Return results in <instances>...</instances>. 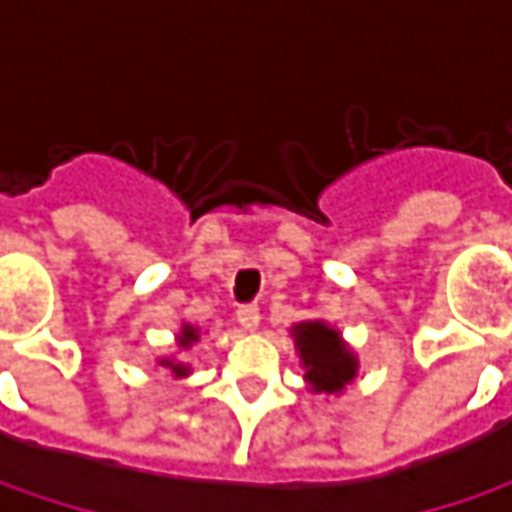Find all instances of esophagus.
Listing matches in <instances>:
<instances>
[{
	"label": "esophagus",
	"instance_id": "34e87169",
	"mask_svg": "<svg viewBox=\"0 0 512 512\" xmlns=\"http://www.w3.org/2000/svg\"><path fill=\"white\" fill-rule=\"evenodd\" d=\"M236 322L242 325V330H256L259 327V305H239L236 310Z\"/></svg>",
	"mask_w": 512,
	"mask_h": 512
}]
</instances>
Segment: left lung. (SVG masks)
<instances>
[{
    "instance_id": "8db88e82",
    "label": "left lung",
    "mask_w": 512,
    "mask_h": 512,
    "mask_svg": "<svg viewBox=\"0 0 512 512\" xmlns=\"http://www.w3.org/2000/svg\"><path fill=\"white\" fill-rule=\"evenodd\" d=\"M293 342L305 367V379L316 393H342L356 379L359 362L342 342V333L325 322H302L293 327Z\"/></svg>"
}]
</instances>
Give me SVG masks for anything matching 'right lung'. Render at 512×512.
<instances>
[{
    "label": "right lung",
    "instance_id": "add662e5",
    "mask_svg": "<svg viewBox=\"0 0 512 512\" xmlns=\"http://www.w3.org/2000/svg\"><path fill=\"white\" fill-rule=\"evenodd\" d=\"M199 342V330L193 325H182V330H179V336H176V344H179V350H190L193 344ZM159 364L162 367H168L170 373L176 376V379H182V376H187L190 373V364H182V362H173V359H159Z\"/></svg>",
    "mask_w": 512,
    "mask_h": 512
}]
</instances>
